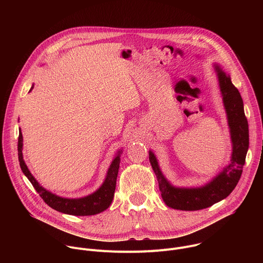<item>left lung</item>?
<instances>
[{
    "instance_id": "left-lung-1",
    "label": "left lung",
    "mask_w": 263,
    "mask_h": 263,
    "mask_svg": "<svg viewBox=\"0 0 263 263\" xmlns=\"http://www.w3.org/2000/svg\"><path fill=\"white\" fill-rule=\"evenodd\" d=\"M218 78L222 103L226 109L232 141V155L229 164L211 181L200 187H176L160 171L156 156L148 152V159L157 177L161 197L166 206L185 211L201 210L226 199L235 189L246 162L249 148V125L245 116L243 102L238 89L233 85L230 74L218 64H214Z\"/></svg>"
}]
</instances>
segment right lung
<instances>
[{
    "instance_id": "obj_1",
    "label": "right lung",
    "mask_w": 263,
    "mask_h": 263,
    "mask_svg": "<svg viewBox=\"0 0 263 263\" xmlns=\"http://www.w3.org/2000/svg\"><path fill=\"white\" fill-rule=\"evenodd\" d=\"M32 89H33V85L30 91ZM17 152H18V161H20L21 168L25 174V176L29 179V181L33 185L35 191L40 194V196L46 202V204H48L51 208L59 212L70 214V215H78V216L95 215L106 210L110 206L112 200H114L122 151H119L118 155L115 157L114 160H112L108 168L105 181L103 182L100 189L96 191L93 194L86 196L84 198H79V199H67V198L56 196L51 192L47 191L46 189H44V187L36 181V179L32 176L29 168L27 167L25 160L23 158V134H22L21 128H20L18 141H17Z\"/></svg>"
}]
</instances>
